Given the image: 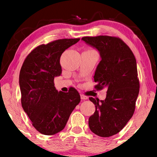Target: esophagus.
Wrapping results in <instances>:
<instances>
[{"mask_svg":"<svg viewBox=\"0 0 157 157\" xmlns=\"http://www.w3.org/2000/svg\"><path fill=\"white\" fill-rule=\"evenodd\" d=\"M80 97H81V100H87V99H88V97L86 96V95L83 94H80Z\"/></svg>","mask_w":157,"mask_h":157,"instance_id":"1","label":"esophagus"}]
</instances>
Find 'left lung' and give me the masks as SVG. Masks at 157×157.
I'll list each match as a JSON object with an SVG mask.
<instances>
[{"mask_svg": "<svg viewBox=\"0 0 157 157\" xmlns=\"http://www.w3.org/2000/svg\"><path fill=\"white\" fill-rule=\"evenodd\" d=\"M82 40L96 48L101 56L94 76V89L107 88L105 100L89 97L96 109L89 119V125L94 134L109 137L120 132L134 113L140 91L136 61L120 37L88 36Z\"/></svg>", "mask_w": 157, "mask_h": 157, "instance_id": "obj_1", "label": "left lung"}]
</instances>
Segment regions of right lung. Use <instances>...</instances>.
Returning <instances> with one entry per match:
<instances>
[{
  "mask_svg": "<svg viewBox=\"0 0 157 157\" xmlns=\"http://www.w3.org/2000/svg\"><path fill=\"white\" fill-rule=\"evenodd\" d=\"M79 40L59 39L40 45L26 56L22 65L19 75L21 105L40 134L54 135L62 131L80 102L76 89L58 92L54 82L55 77L62 73L60 56Z\"/></svg>",
  "mask_w": 157,
  "mask_h": 157,
  "instance_id": "obj_1",
  "label": "right lung"
}]
</instances>
